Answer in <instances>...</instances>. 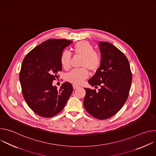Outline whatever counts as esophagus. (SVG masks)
<instances>
[{
	"label": "esophagus",
	"mask_w": 156,
	"mask_h": 156,
	"mask_svg": "<svg viewBox=\"0 0 156 156\" xmlns=\"http://www.w3.org/2000/svg\"><path fill=\"white\" fill-rule=\"evenodd\" d=\"M73 87L74 90H76V89H77V88L80 87V86H78L77 84H73Z\"/></svg>",
	"instance_id": "1"
}]
</instances>
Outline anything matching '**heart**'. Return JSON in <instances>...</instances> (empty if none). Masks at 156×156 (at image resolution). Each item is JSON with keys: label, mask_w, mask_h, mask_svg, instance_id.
Listing matches in <instances>:
<instances>
[{"label": "heart", "mask_w": 156, "mask_h": 156, "mask_svg": "<svg viewBox=\"0 0 156 156\" xmlns=\"http://www.w3.org/2000/svg\"><path fill=\"white\" fill-rule=\"evenodd\" d=\"M73 51L75 54L83 56L81 66H84L80 69L72 70L66 75V80L74 84H80L88 77L89 73L85 67L89 70L95 72L100 66L101 58L99 54L94 51V48L92 44L86 41H82L76 43ZM71 54L69 52L63 51L60 56V63L62 67L67 69L70 66Z\"/></svg>", "instance_id": "b5f03b06"}]
</instances>
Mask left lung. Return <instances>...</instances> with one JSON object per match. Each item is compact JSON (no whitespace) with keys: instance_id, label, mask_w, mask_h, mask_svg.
Instances as JSON below:
<instances>
[{"instance_id":"8db88e82","label":"left lung","mask_w":156,"mask_h":156,"mask_svg":"<svg viewBox=\"0 0 156 156\" xmlns=\"http://www.w3.org/2000/svg\"><path fill=\"white\" fill-rule=\"evenodd\" d=\"M101 63L94 75L89 80L91 86L101 88L98 92L84 88V107L94 117L104 120L116 114L127 100L132 74L126 56L113 44L99 42Z\"/></svg>"}]
</instances>
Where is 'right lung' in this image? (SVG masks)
<instances>
[{
	"instance_id": "add662e5",
	"label": "right lung",
	"mask_w": 156,
	"mask_h": 156,
	"mask_svg": "<svg viewBox=\"0 0 156 156\" xmlns=\"http://www.w3.org/2000/svg\"><path fill=\"white\" fill-rule=\"evenodd\" d=\"M72 43L66 39H49L31 51L23 60L20 73L22 94L30 108L42 117H52L64 108L73 91L69 82L59 90L53 80L62 70L60 56Z\"/></svg>"
}]
</instances>
